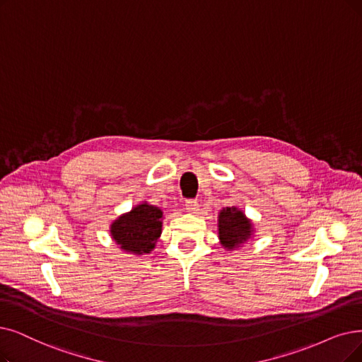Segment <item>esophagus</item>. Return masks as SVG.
Here are the masks:
<instances>
[{"label": "esophagus", "instance_id": "esophagus-1", "mask_svg": "<svg viewBox=\"0 0 362 362\" xmlns=\"http://www.w3.org/2000/svg\"><path fill=\"white\" fill-rule=\"evenodd\" d=\"M185 209L192 212V214H194L199 209V202L196 199H189L185 202Z\"/></svg>", "mask_w": 362, "mask_h": 362}]
</instances>
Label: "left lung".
<instances>
[{"mask_svg": "<svg viewBox=\"0 0 362 362\" xmlns=\"http://www.w3.org/2000/svg\"><path fill=\"white\" fill-rule=\"evenodd\" d=\"M218 235L221 245L227 250L238 248L251 236V223L236 208H227L218 216Z\"/></svg>", "mask_w": 362, "mask_h": 362, "instance_id": "left-lung-1", "label": "left lung"}]
</instances>
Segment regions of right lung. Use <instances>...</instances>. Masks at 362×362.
I'll list each match as a JSON object with an SVG mask.
<instances>
[{
  "instance_id": "right-lung-1",
  "label": "right lung",
  "mask_w": 362,
  "mask_h": 362,
  "mask_svg": "<svg viewBox=\"0 0 362 362\" xmlns=\"http://www.w3.org/2000/svg\"><path fill=\"white\" fill-rule=\"evenodd\" d=\"M162 211L151 205H138L111 226V236L120 248L134 254H148L162 233Z\"/></svg>"
}]
</instances>
